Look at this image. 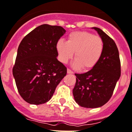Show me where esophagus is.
Wrapping results in <instances>:
<instances>
[{"label":"esophagus","instance_id":"obj_1","mask_svg":"<svg viewBox=\"0 0 132 132\" xmlns=\"http://www.w3.org/2000/svg\"><path fill=\"white\" fill-rule=\"evenodd\" d=\"M67 73L68 74H73V72L70 69H67Z\"/></svg>","mask_w":132,"mask_h":132}]
</instances>
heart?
Returning <instances> with one entry per match:
<instances>
[{"label": "heart", "instance_id": "1", "mask_svg": "<svg viewBox=\"0 0 132 132\" xmlns=\"http://www.w3.org/2000/svg\"><path fill=\"white\" fill-rule=\"evenodd\" d=\"M103 41L97 35L87 31L73 32L64 42L60 39L56 44V50L60 60L66 64L72 58L75 59L72 66L76 69L82 68L88 70L97 65L103 54Z\"/></svg>", "mask_w": 132, "mask_h": 132}]
</instances>
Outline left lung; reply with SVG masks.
I'll list each match as a JSON object with an SVG mask.
<instances>
[{
	"mask_svg": "<svg viewBox=\"0 0 132 132\" xmlns=\"http://www.w3.org/2000/svg\"><path fill=\"white\" fill-rule=\"evenodd\" d=\"M92 29L97 31L103 41V54L89 71L75 74L76 80L72 90L75 101L85 108H97L107 103L121 76L119 51L115 42L101 29Z\"/></svg>",
	"mask_w": 132,
	"mask_h": 132,
	"instance_id": "obj_1",
	"label": "left lung"
}]
</instances>
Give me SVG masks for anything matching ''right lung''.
Segmentation results:
<instances>
[{"label": "right lung", "mask_w": 132, "mask_h": 132, "mask_svg": "<svg viewBox=\"0 0 132 132\" xmlns=\"http://www.w3.org/2000/svg\"><path fill=\"white\" fill-rule=\"evenodd\" d=\"M66 30L44 24L23 39L17 50L13 75L22 98L31 105L49 101L67 69L57 60L56 44Z\"/></svg>", "instance_id": "obj_1"}]
</instances>
